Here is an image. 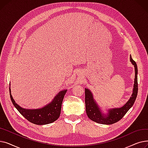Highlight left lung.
<instances>
[{"mask_svg": "<svg viewBox=\"0 0 148 148\" xmlns=\"http://www.w3.org/2000/svg\"><path fill=\"white\" fill-rule=\"evenodd\" d=\"M130 61L135 68V79L133 94L127 103L120 108H111L108 110V113L105 114L100 109L95 100L94 99L93 94L88 89H85V105L86 111L88 118L95 122L101 124L110 125L118 122L130 109V108L134 104L137 98L138 92V83H137V66L136 62L132 59L130 56Z\"/></svg>", "mask_w": 148, "mask_h": 148, "instance_id": "left-lung-1", "label": "left lung"}]
</instances>
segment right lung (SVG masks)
<instances>
[{"label":"right lung","instance_id":"1","mask_svg":"<svg viewBox=\"0 0 148 148\" xmlns=\"http://www.w3.org/2000/svg\"><path fill=\"white\" fill-rule=\"evenodd\" d=\"M67 90H61L56 95L52 101L44 107L38 109H26L18 106L13 99L11 88L10 87V94L11 101L20 114L31 123L36 125H46L56 121L59 117L62 101Z\"/></svg>","mask_w":148,"mask_h":148}]
</instances>
